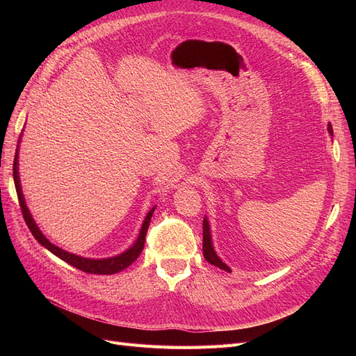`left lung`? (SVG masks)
I'll list each match as a JSON object with an SVG mask.
<instances>
[{
    "mask_svg": "<svg viewBox=\"0 0 356 356\" xmlns=\"http://www.w3.org/2000/svg\"><path fill=\"white\" fill-rule=\"evenodd\" d=\"M328 132L332 135V126L331 124H328ZM203 255H204V258H207V261H209L211 264L222 268V270H225V272H230L229 266L222 263L218 258V255L215 254V251H213V246H212V242H211L209 224H208L207 218L203 220Z\"/></svg>",
    "mask_w": 356,
    "mask_h": 356,
    "instance_id": "obj_1",
    "label": "left lung"
}]
</instances>
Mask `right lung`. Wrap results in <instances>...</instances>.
<instances>
[{
  "instance_id": "right-lung-1",
  "label": "right lung",
  "mask_w": 356,
  "mask_h": 356,
  "mask_svg": "<svg viewBox=\"0 0 356 356\" xmlns=\"http://www.w3.org/2000/svg\"><path fill=\"white\" fill-rule=\"evenodd\" d=\"M13 178H15V186H16V193H17V199H19V204H20V209H22V215H24V220L28 225V229L31 230L32 236L38 241V243H41L44 248L50 252L55 254L56 257H59L60 260H63L65 263L71 264L72 267L79 268L81 272L86 273H92V275H113L123 270L127 266H131L138 255L143 252L144 250V242H145V236H147V230H148V225H149V220H152V215L154 212V208L148 212V215L144 220V224L141 227V232H139V236L136 242L134 243L132 248H129L127 251H124L123 254L117 255V257H111V258H104V260H90V258H83L79 255H74L70 254L67 251L60 250V248L55 246L53 243H50L46 238L44 234L40 232V229L37 227V224L32 220L31 213L26 208L25 204V199L22 195V190H20V181H19V172H17V149H16V156H15V161H13Z\"/></svg>"
}]
</instances>
